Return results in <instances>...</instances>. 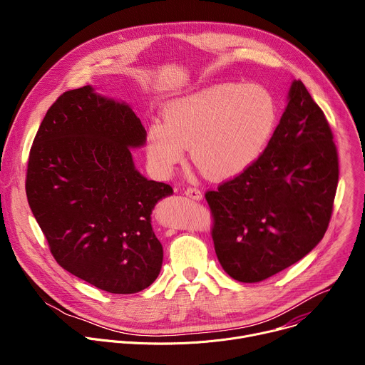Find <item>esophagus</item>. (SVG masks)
I'll return each mask as SVG.
<instances>
[{"mask_svg":"<svg viewBox=\"0 0 365 365\" xmlns=\"http://www.w3.org/2000/svg\"><path fill=\"white\" fill-rule=\"evenodd\" d=\"M185 193H186V196H189V197H192V199H196V200L202 199V192H200L197 187L187 186V187L185 189Z\"/></svg>","mask_w":365,"mask_h":365,"instance_id":"1","label":"esophagus"}]
</instances>
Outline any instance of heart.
I'll list each match as a JSON object with an SVG mask.
<instances>
[{
  "mask_svg": "<svg viewBox=\"0 0 365 365\" xmlns=\"http://www.w3.org/2000/svg\"><path fill=\"white\" fill-rule=\"evenodd\" d=\"M165 123L147 131L151 168L169 175L190 145L196 166L225 179L245 170L266 147L277 120L272 93L257 83H220L178 98L165 108Z\"/></svg>",
  "mask_w": 365,
  "mask_h": 365,
  "instance_id": "heart-1",
  "label": "heart"
}]
</instances>
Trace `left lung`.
I'll use <instances>...</instances> for the list:
<instances>
[{
    "mask_svg": "<svg viewBox=\"0 0 365 365\" xmlns=\"http://www.w3.org/2000/svg\"><path fill=\"white\" fill-rule=\"evenodd\" d=\"M338 176L329 123L303 82L294 81L266 150L205 193L222 269L238 282L255 283L297 263L328 230Z\"/></svg>",
    "mask_w": 365,
    "mask_h": 365,
    "instance_id": "left-lung-1",
    "label": "left lung"
}]
</instances>
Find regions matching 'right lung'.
Segmentation results:
<instances>
[{
	"label": "right lung",
	"instance_id": "1",
	"mask_svg": "<svg viewBox=\"0 0 365 365\" xmlns=\"http://www.w3.org/2000/svg\"><path fill=\"white\" fill-rule=\"evenodd\" d=\"M144 141L128 106L82 86L53 102L30 148L26 193L51 255L108 293L141 292L162 269L150 215L173 189L135 170L130 147Z\"/></svg>",
	"mask_w": 365,
	"mask_h": 365
}]
</instances>
